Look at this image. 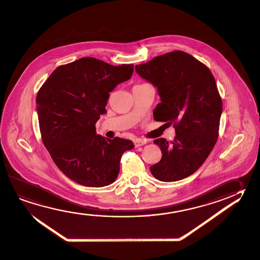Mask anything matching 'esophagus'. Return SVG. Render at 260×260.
I'll use <instances>...</instances> for the list:
<instances>
[{
  "instance_id": "obj_1",
  "label": "esophagus",
  "mask_w": 260,
  "mask_h": 260,
  "mask_svg": "<svg viewBox=\"0 0 260 260\" xmlns=\"http://www.w3.org/2000/svg\"><path fill=\"white\" fill-rule=\"evenodd\" d=\"M147 141L145 139H142V138H137V140H135V146L136 147H139L142 145H145Z\"/></svg>"
}]
</instances>
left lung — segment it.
Wrapping results in <instances>:
<instances>
[{"mask_svg": "<svg viewBox=\"0 0 260 260\" xmlns=\"http://www.w3.org/2000/svg\"><path fill=\"white\" fill-rule=\"evenodd\" d=\"M143 79L157 88L161 103L154 119L176 129L174 141L155 139L162 158L150 168L163 182L191 176L202 166L218 137L222 99L210 70L189 53L174 51L136 66Z\"/></svg>", "mask_w": 260, "mask_h": 260, "instance_id": "8db88e82", "label": "left lung"}]
</instances>
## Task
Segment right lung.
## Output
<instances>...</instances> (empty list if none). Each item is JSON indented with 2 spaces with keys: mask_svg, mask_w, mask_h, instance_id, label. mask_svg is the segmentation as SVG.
I'll return each mask as SVG.
<instances>
[{
  "mask_svg": "<svg viewBox=\"0 0 260 260\" xmlns=\"http://www.w3.org/2000/svg\"><path fill=\"white\" fill-rule=\"evenodd\" d=\"M134 66H111L83 57L57 67L36 96L40 131L53 162L80 185L102 187L114 183L131 140L97 135L95 123L106 114L110 93L130 79Z\"/></svg>",
  "mask_w": 260,
  "mask_h": 260,
  "instance_id": "obj_1",
  "label": "right lung"
}]
</instances>
